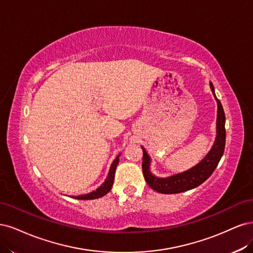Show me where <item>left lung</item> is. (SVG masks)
Segmentation results:
<instances>
[{
    "label": "left lung",
    "instance_id": "left-lung-1",
    "mask_svg": "<svg viewBox=\"0 0 253 253\" xmlns=\"http://www.w3.org/2000/svg\"><path fill=\"white\" fill-rule=\"evenodd\" d=\"M211 90L215 97L217 103V118H216V137L212 148L210 149L207 156L204 158L198 165L190 168L189 170L184 171L182 173H177L168 177H158L153 175L150 171V158L143 149V163L142 169L146 182L150 188L154 191L171 194L180 193L187 190H190L200 186L205 182L207 178L212 174L215 170L219 160H221L226 143V130H225V112L223 106L219 100L215 96L214 87L212 83H210Z\"/></svg>",
    "mask_w": 253,
    "mask_h": 253
}]
</instances>
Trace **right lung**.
I'll return each mask as SVG.
<instances>
[{"label":"right lung","mask_w":253,"mask_h":253,"mask_svg":"<svg viewBox=\"0 0 253 253\" xmlns=\"http://www.w3.org/2000/svg\"><path fill=\"white\" fill-rule=\"evenodd\" d=\"M120 154L116 158V160L113 161V163L111 164L110 170H109V173L107 178H106V181L97 188L96 190L88 193V194H84V195H79V197H75V199L78 200H94V199H99L104 197L105 194H107L110 190H111V187L113 185V180H115V173H116V169L117 166L119 164V161H120Z\"/></svg>","instance_id":"obj_1"}]
</instances>
